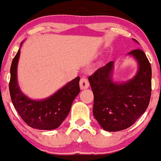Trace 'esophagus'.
<instances>
[{
  "mask_svg": "<svg viewBox=\"0 0 161 161\" xmlns=\"http://www.w3.org/2000/svg\"><path fill=\"white\" fill-rule=\"evenodd\" d=\"M89 86V81H88V80L85 78V77H83V78L80 79V89L81 90L86 89H87Z\"/></svg>",
  "mask_w": 161,
  "mask_h": 161,
  "instance_id": "1",
  "label": "esophagus"
}]
</instances>
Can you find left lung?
<instances>
[{
  "label": "left lung",
  "mask_w": 161,
  "mask_h": 161,
  "mask_svg": "<svg viewBox=\"0 0 161 161\" xmlns=\"http://www.w3.org/2000/svg\"><path fill=\"white\" fill-rule=\"evenodd\" d=\"M127 55L138 63V71L130 80L114 82V61L99 68L89 77L94 94V116L106 131L128 128L144 113L150 100L152 68L149 60L140 49L132 50Z\"/></svg>",
  "instance_id": "left-lung-1"
}]
</instances>
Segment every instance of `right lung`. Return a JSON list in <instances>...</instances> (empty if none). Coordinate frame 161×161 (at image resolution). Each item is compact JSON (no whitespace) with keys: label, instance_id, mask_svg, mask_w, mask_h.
Segmentation results:
<instances>
[{"label":"right lung","instance_id":"right-lung-1","mask_svg":"<svg viewBox=\"0 0 161 161\" xmlns=\"http://www.w3.org/2000/svg\"><path fill=\"white\" fill-rule=\"evenodd\" d=\"M19 54L20 48L13 58L10 69L9 92L14 108L22 119L33 128L45 130L56 129L69 114L72 102L80 93V78L77 77L69 81L47 98L32 100L23 93L18 85L17 64Z\"/></svg>","mask_w":161,"mask_h":161}]
</instances>
